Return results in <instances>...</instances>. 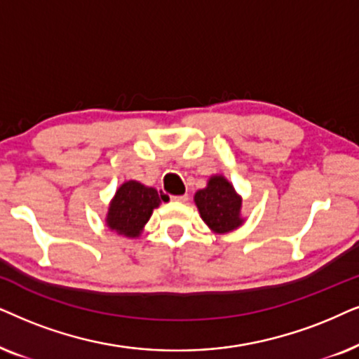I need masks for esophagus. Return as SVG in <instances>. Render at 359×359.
Returning a JSON list of instances; mask_svg holds the SVG:
<instances>
[{
    "label": "esophagus",
    "instance_id": "34e87169",
    "mask_svg": "<svg viewBox=\"0 0 359 359\" xmlns=\"http://www.w3.org/2000/svg\"><path fill=\"white\" fill-rule=\"evenodd\" d=\"M170 200H172V202L184 203V202H187V200H189V195H179V197H170Z\"/></svg>",
    "mask_w": 359,
    "mask_h": 359
}]
</instances>
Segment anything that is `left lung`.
<instances>
[{
  "label": "left lung",
  "instance_id": "8db88e82",
  "mask_svg": "<svg viewBox=\"0 0 359 359\" xmlns=\"http://www.w3.org/2000/svg\"><path fill=\"white\" fill-rule=\"evenodd\" d=\"M194 202L198 208L200 218L215 235L235 231L246 222L241 215L243 197L222 174L210 177L207 187L195 192Z\"/></svg>",
  "mask_w": 359,
  "mask_h": 359
}]
</instances>
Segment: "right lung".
<instances>
[{
	"label": "right lung",
	"mask_w": 359,
	"mask_h": 359,
	"mask_svg": "<svg viewBox=\"0 0 359 359\" xmlns=\"http://www.w3.org/2000/svg\"><path fill=\"white\" fill-rule=\"evenodd\" d=\"M164 198L165 195H159L156 189L142 185L137 180H126L114 192L104 223L118 235L136 240L144 231L154 208L159 207Z\"/></svg>",
	"instance_id": "right-lung-1"
}]
</instances>
